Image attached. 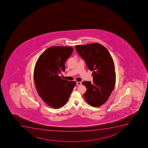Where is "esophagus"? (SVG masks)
Returning a JSON list of instances; mask_svg holds the SVG:
<instances>
[{"mask_svg": "<svg viewBox=\"0 0 148 148\" xmlns=\"http://www.w3.org/2000/svg\"><path fill=\"white\" fill-rule=\"evenodd\" d=\"M81 84H82V82H77V85H81Z\"/></svg>", "mask_w": 148, "mask_h": 148, "instance_id": "34e87169", "label": "esophagus"}]
</instances>
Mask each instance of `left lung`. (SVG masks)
I'll return each instance as SVG.
<instances>
[{
  "label": "left lung",
  "instance_id": "8db88e82",
  "mask_svg": "<svg viewBox=\"0 0 148 148\" xmlns=\"http://www.w3.org/2000/svg\"><path fill=\"white\" fill-rule=\"evenodd\" d=\"M75 48L88 69L92 71L93 82H82L87 88L84 97L92 107H100L107 102L115 85L112 58L108 50L98 43L76 45Z\"/></svg>",
  "mask_w": 148,
  "mask_h": 148
}]
</instances>
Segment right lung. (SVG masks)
<instances>
[{
    "mask_svg": "<svg viewBox=\"0 0 148 148\" xmlns=\"http://www.w3.org/2000/svg\"><path fill=\"white\" fill-rule=\"evenodd\" d=\"M73 51L70 46H53L38 57L34 68V79L38 95L46 104L59 108L66 103L76 82H69L59 76L64 72V63Z\"/></svg>",
    "mask_w": 148,
    "mask_h": 148,
    "instance_id": "add662e5",
    "label": "right lung"
}]
</instances>
